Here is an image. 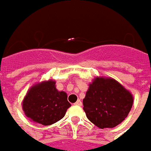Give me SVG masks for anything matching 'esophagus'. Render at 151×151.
<instances>
[{"instance_id":"esophagus-1","label":"esophagus","mask_w":151,"mask_h":151,"mask_svg":"<svg viewBox=\"0 0 151 151\" xmlns=\"http://www.w3.org/2000/svg\"><path fill=\"white\" fill-rule=\"evenodd\" d=\"M82 103H81V100H78V101H76V103H75V105H78V106H81Z\"/></svg>"}]
</instances>
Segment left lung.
I'll return each instance as SVG.
<instances>
[{
	"instance_id": "8db88e82",
	"label": "left lung",
	"mask_w": 151,
	"mask_h": 151,
	"mask_svg": "<svg viewBox=\"0 0 151 151\" xmlns=\"http://www.w3.org/2000/svg\"><path fill=\"white\" fill-rule=\"evenodd\" d=\"M133 101L132 94L116 80L96 77L83 99V109L98 128H114L127 118Z\"/></svg>"
}]
</instances>
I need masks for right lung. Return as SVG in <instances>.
<instances>
[{
	"label": "right lung",
	"mask_w": 151,
	"mask_h": 151,
	"mask_svg": "<svg viewBox=\"0 0 151 151\" xmlns=\"http://www.w3.org/2000/svg\"><path fill=\"white\" fill-rule=\"evenodd\" d=\"M70 106L66 93L57 90L53 80L32 86L22 101L27 117L43 125H51L63 119Z\"/></svg>",
	"instance_id": "add662e5"
}]
</instances>
